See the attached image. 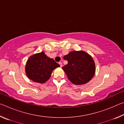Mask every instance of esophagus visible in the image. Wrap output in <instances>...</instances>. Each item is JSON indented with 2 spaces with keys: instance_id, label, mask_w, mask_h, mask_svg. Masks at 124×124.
I'll list each match as a JSON object with an SVG mask.
<instances>
[{
  "instance_id": "34e87169",
  "label": "esophagus",
  "mask_w": 124,
  "mask_h": 124,
  "mask_svg": "<svg viewBox=\"0 0 124 124\" xmlns=\"http://www.w3.org/2000/svg\"><path fill=\"white\" fill-rule=\"evenodd\" d=\"M59 64L60 65V67H62V62H59Z\"/></svg>"
}]
</instances>
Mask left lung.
Wrapping results in <instances>:
<instances>
[{
  "instance_id": "obj_1",
  "label": "left lung",
  "mask_w": 124,
  "mask_h": 124,
  "mask_svg": "<svg viewBox=\"0 0 124 124\" xmlns=\"http://www.w3.org/2000/svg\"><path fill=\"white\" fill-rule=\"evenodd\" d=\"M63 58L68 63L62 67L68 79L75 85L86 84L95 73V65L92 58L85 52L72 51Z\"/></svg>"
}]
</instances>
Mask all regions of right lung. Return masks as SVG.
<instances>
[{
    "mask_svg": "<svg viewBox=\"0 0 124 124\" xmlns=\"http://www.w3.org/2000/svg\"><path fill=\"white\" fill-rule=\"evenodd\" d=\"M60 65L45 54L44 52L35 54L29 58L26 66L27 77L33 81L44 83L51 77L52 70Z\"/></svg>",
    "mask_w": 124,
    "mask_h": 124,
    "instance_id": "obj_1",
    "label": "right lung"
}]
</instances>
